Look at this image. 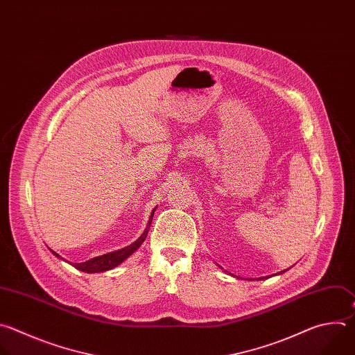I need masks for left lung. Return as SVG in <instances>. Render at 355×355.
Returning a JSON list of instances; mask_svg holds the SVG:
<instances>
[{
    "label": "left lung",
    "instance_id": "8db88e82",
    "mask_svg": "<svg viewBox=\"0 0 355 355\" xmlns=\"http://www.w3.org/2000/svg\"><path fill=\"white\" fill-rule=\"evenodd\" d=\"M282 272H286V270H284V271H279V272H278V274H282ZM274 275H277V274H274ZM263 278H267V277H263ZM263 278H261V277H260V278H257V279H263Z\"/></svg>",
    "mask_w": 355,
    "mask_h": 355
}]
</instances>
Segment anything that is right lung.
Returning a JSON list of instances; mask_svg holds the SVG:
<instances>
[{"label":"right lung","mask_w":355,"mask_h":355,"mask_svg":"<svg viewBox=\"0 0 355 355\" xmlns=\"http://www.w3.org/2000/svg\"><path fill=\"white\" fill-rule=\"evenodd\" d=\"M155 209H157V207H155V208L153 209V212H151L148 224H147V228H146V231L143 232V235H141V236H139L135 242H132L131 245H128V246H125V248H123V249H119V250H114V252H110V253H106V254H102V256L89 259V260H87V261H84V263H73V264L69 263V264L74 266L77 270H81V271H84V272H91V274H92V272L107 271V270H112V268L117 267V266L121 264L127 257H130L141 245L144 243V241H146V238H147V235H148V231H150V225H151V223H153V217H154ZM50 250H51V249H50ZM51 253H53L55 257L64 260V259H62L60 254H57L55 252L51 250Z\"/></svg>","instance_id":"1"}]
</instances>
